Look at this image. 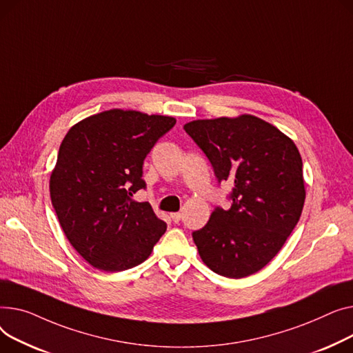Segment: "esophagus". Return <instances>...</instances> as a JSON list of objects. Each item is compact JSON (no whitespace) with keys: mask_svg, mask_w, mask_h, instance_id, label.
Instances as JSON below:
<instances>
[{"mask_svg":"<svg viewBox=\"0 0 353 353\" xmlns=\"http://www.w3.org/2000/svg\"><path fill=\"white\" fill-rule=\"evenodd\" d=\"M171 218H172V221H174L175 223H178V222L181 221V218H182V214H179V212H174V214H171Z\"/></svg>","mask_w":353,"mask_h":353,"instance_id":"1","label":"esophagus"}]
</instances>
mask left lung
<instances>
[{
	"instance_id": "left-lung-1",
	"label": "left lung",
	"mask_w": 353,
	"mask_h": 353,
	"mask_svg": "<svg viewBox=\"0 0 353 353\" xmlns=\"http://www.w3.org/2000/svg\"><path fill=\"white\" fill-rule=\"evenodd\" d=\"M183 130L210 159L218 182L234 183L231 208H215L192 232L199 256L218 275L250 276L274 259L301 218V154L272 123L248 114L196 119Z\"/></svg>"
}]
</instances>
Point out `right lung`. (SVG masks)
<instances>
[{"label": "right lung", "mask_w": 353, "mask_h": 353, "mask_svg": "<svg viewBox=\"0 0 353 353\" xmlns=\"http://www.w3.org/2000/svg\"><path fill=\"white\" fill-rule=\"evenodd\" d=\"M176 119L110 110L67 132L50 178L51 202L75 251L99 271L121 272L147 259L167 231L148 202L143 159Z\"/></svg>", "instance_id": "right-lung-1"}]
</instances>
